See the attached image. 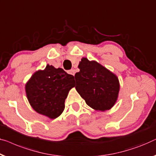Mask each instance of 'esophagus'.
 Here are the masks:
<instances>
[{"instance_id": "obj_1", "label": "esophagus", "mask_w": 156, "mask_h": 156, "mask_svg": "<svg viewBox=\"0 0 156 156\" xmlns=\"http://www.w3.org/2000/svg\"><path fill=\"white\" fill-rule=\"evenodd\" d=\"M69 74L73 76H74V74H75V71H74V69H71V70L69 71Z\"/></svg>"}]
</instances>
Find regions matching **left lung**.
<instances>
[{"label": "left lung", "mask_w": 156, "mask_h": 156, "mask_svg": "<svg viewBox=\"0 0 156 156\" xmlns=\"http://www.w3.org/2000/svg\"><path fill=\"white\" fill-rule=\"evenodd\" d=\"M80 69L74 75L75 89L87 104L98 111L113 107L118 98L119 82L117 76L95 60L82 58Z\"/></svg>", "instance_id": "obj_1"}]
</instances>
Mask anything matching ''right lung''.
Returning a JSON list of instances; mask_svg holds the SVG:
<instances>
[{
  "label": "right lung",
  "instance_id": "1",
  "mask_svg": "<svg viewBox=\"0 0 156 156\" xmlns=\"http://www.w3.org/2000/svg\"><path fill=\"white\" fill-rule=\"evenodd\" d=\"M74 87V76L62 68L47 65L44 70L33 74L26 83L25 91L29 104L36 112L55 119L64 110L65 99Z\"/></svg>",
  "mask_w": 156,
  "mask_h": 156
}]
</instances>
